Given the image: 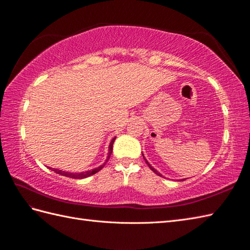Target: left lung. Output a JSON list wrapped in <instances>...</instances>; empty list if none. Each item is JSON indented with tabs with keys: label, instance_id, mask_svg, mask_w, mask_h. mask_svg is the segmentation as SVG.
<instances>
[{
	"label": "left lung",
	"instance_id": "8db88e82",
	"mask_svg": "<svg viewBox=\"0 0 250 250\" xmlns=\"http://www.w3.org/2000/svg\"><path fill=\"white\" fill-rule=\"evenodd\" d=\"M143 156H144V154H143ZM144 160H145V161H146V163H147V165L149 166V168H150V169H151V170H152V171H153L154 173H156V175H158V176H160V177H163V176H162V175H161V173H160L159 171H156V170L154 169V168H153V167H152L151 165H150V164L148 163V161H147L146 159H145V156H144Z\"/></svg>",
	"mask_w": 250,
	"mask_h": 250
}]
</instances>
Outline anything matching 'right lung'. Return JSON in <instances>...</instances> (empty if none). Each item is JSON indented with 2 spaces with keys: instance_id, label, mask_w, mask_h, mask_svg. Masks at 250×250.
<instances>
[{
  "instance_id": "right-lung-1",
  "label": "right lung",
  "mask_w": 250,
  "mask_h": 250,
  "mask_svg": "<svg viewBox=\"0 0 250 250\" xmlns=\"http://www.w3.org/2000/svg\"><path fill=\"white\" fill-rule=\"evenodd\" d=\"M115 139H116V137H114V138L112 139L111 144H109V147H108V155H107L106 161L104 162L103 165L95 168V169L88 170V171H84V172H68V171H62V170H59V169H55V168H51V167H49V168H50V169L53 170V171H55L56 173H60V175H62V176L69 177V178H72V179H83V178H87V177H89V176L95 175L96 172H98L99 170H101L102 168L104 167V165H105V164L107 163L109 156H111L112 151H113V144H114V142H115Z\"/></svg>"
}]
</instances>
